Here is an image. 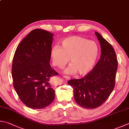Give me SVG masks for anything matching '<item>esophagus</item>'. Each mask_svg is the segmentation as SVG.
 Segmentation results:
<instances>
[{
	"mask_svg": "<svg viewBox=\"0 0 129 129\" xmlns=\"http://www.w3.org/2000/svg\"><path fill=\"white\" fill-rule=\"evenodd\" d=\"M63 77H64V78H65L66 79H67V80H70V77L69 76H66V75H64V76H63Z\"/></svg>",
	"mask_w": 129,
	"mask_h": 129,
	"instance_id": "1",
	"label": "esophagus"
}]
</instances>
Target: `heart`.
<instances>
[{
    "label": "heart",
    "instance_id": "heart-1",
    "mask_svg": "<svg viewBox=\"0 0 129 129\" xmlns=\"http://www.w3.org/2000/svg\"><path fill=\"white\" fill-rule=\"evenodd\" d=\"M61 48L53 47L50 52L53 64L59 69L64 68L70 61L71 64L66 70L67 74L77 72L85 75L91 71L98 59L99 49L93 41L77 36H70L63 40Z\"/></svg>",
    "mask_w": 129,
    "mask_h": 129
}]
</instances>
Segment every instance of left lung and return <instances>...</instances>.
Instances as JSON below:
<instances>
[{
    "instance_id": "obj_1",
    "label": "left lung",
    "mask_w": 129,
    "mask_h": 129,
    "mask_svg": "<svg viewBox=\"0 0 129 129\" xmlns=\"http://www.w3.org/2000/svg\"><path fill=\"white\" fill-rule=\"evenodd\" d=\"M95 34L101 47L100 59L84 77L67 82L74 89L76 103L88 109L98 107L108 99L115 87L118 67L117 59L112 46L100 34Z\"/></svg>"
}]
</instances>
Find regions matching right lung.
Wrapping results in <instances>:
<instances>
[{
	"label": "right lung",
	"instance_id": "obj_1",
	"mask_svg": "<svg viewBox=\"0 0 129 129\" xmlns=\"http://www.w3.org/2000/svg\"><path fill=\"white\" fill-rule=\"evenodd\" d=\"M52 33L42 30L31 31L18 45L12 67L13 86L20 100L33 109H42L55 97L50 79L58 73L49 64Z\"/></svg>",
	"mask_w": 129,
	"mask_h": 129
}]
</instances>
